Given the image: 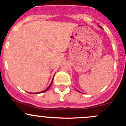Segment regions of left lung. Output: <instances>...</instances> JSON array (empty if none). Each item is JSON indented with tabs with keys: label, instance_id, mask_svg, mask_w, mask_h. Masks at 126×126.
<instances>
[{
	"label": "left lung",
	"instance_id": "8db88e82",
	"mask_svg": "<svg viewBox=\"0 0 126 126\" xmlns=\"http://www.w3.org/2000/svg\"><path fill=\"white\" fill-rule=\"evenodd\" d=\"M78 92H79V91H78Z\"/></svg>",
	"mask_w": 126,
	"mask_h": 126
}]
</instances>
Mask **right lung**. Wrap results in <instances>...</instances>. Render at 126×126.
<instances>
[{
  "label": "right lung",
  "instance_id": "right-lung-1",
  "mask_svg": "<svg viewBox=\"0 0 126 126\" xmlns=\"http://www.w3.org/2000/svg\"><path fill=\"white\" fill-rule=\"evenodd\" d=\"M53 79H52V82L50 83V85L47 88V89H46V90H44V91H42V92H37V93H31V94H38V93H44V92H46V91H47V90H48V89H49V88L50 87V86L51 85H52V83H53Z\"/></svg>",
  "mask_w": 126,
  "mask_h": 126
}]
</instances>
